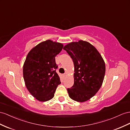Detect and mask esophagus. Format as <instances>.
<instances>
[{
    "instance_id": "obj_1",
    "label": "esophagus",
    "mask_w": 130,
    "mask_h": 130,
    "mask_svg": "<svg viewBox=\"0 0 130 130\" xmlns=\"http://www.w3.org/2000/svg\"><path fill=\"white\" fill-rule=\"evenodd\" d=\"M66 76V74H64V77H65Z\"/></svg>"
}]
</instances>
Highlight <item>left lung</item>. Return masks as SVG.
Listing matches in <instances>:
<instances>
[{
	"label": "left lung",
	"mask_w": 130,
	"mask_h": 130,
	"mask_svg": "<svg viewBox=\"0 0 130 130\" xmlns=\"http://www.w3.org/2000/svg\"><path fill=\"white\" fill-rule=\"evenodd\" d=\"M74 64V84L68 88L69 97L75 101L84 102L96 94L104 80L105 65L93 45L79 40L64 46Z\"/></svg>",
	"instance_id": "8db88e82"
}]
</instances>
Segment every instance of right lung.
Returning <instances> with one entry per match:
<instances>
[{"label":"right lung","mask_w":130,"mask_h":130,"mask_svg":"<svg viewBox=\"0 0 130 130\" xmlns=\"http://www.w3.org/2000/svg\"><path fill=\"white\" fill-rule=\"evenodd\" d=\"M63 44L51 40L39 43L28 53L23 66V76L26 88L36 99L46 102L52 99L61 84L56 69L55 56Z\"/></svg>","instance_id":"add662e5"}]
</instances>
